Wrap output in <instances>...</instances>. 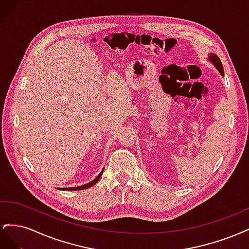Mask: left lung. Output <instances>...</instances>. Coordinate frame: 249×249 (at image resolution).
Segmentation results:
<instances>
[{"label":"left lung","mask_w":249,"mask_h":249,"mask_svg":"<svg viewBox=\"0 0 249 249\" xmlns=\"http://www.w3.org/2000/svg\"><path fill=\"white\" fill-rule=\"evenodd\" d=\"M209 59H210V61L212 62L214 65H215V67L216 69L218 70V71L220 72V74L222 77H224V73H223V66H222V63H221V61H220V59H219V57H218L217 55H215V54H210L209 55Z\"/></svg>","instance_id":"1"}]
</instances>
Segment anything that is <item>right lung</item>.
Wrapping results in <instances>:
<instances>
[{
  "label": "right lung",
  "mask_w": 249,
  "mask_h": 249,
  "mask_svg": "<svg viewBox=\"0 0 249 249\" xmlns=\"http://www.w3.org/2000/svg\"><path fill=\"white\" fill-rule=\"evenodd\" d=\"M103 172H104V169L101 171V173L99 176H97L92 182H90V183H88V184H85V185H82V186H79V187H71V188H61V190H83V189H87V188H90V187H92L94 184H96L97 182H99V179H100V178L102 177V175H103Z\"/></svg>",
  "instance_id": "1"
}]
</instances>
